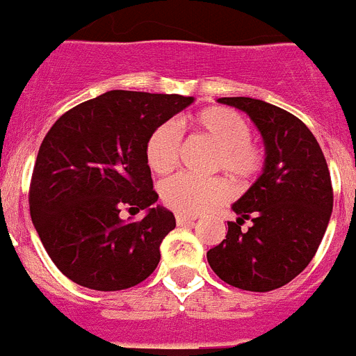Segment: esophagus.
Instances as JSON below:
<instances>
[{
	"label": "esophagus",
	"mask_w": 356,
	"mask_h": 356,
	"mask_svg": "<svg viewBox=\"0 0 356 356\" xmlns=\"http://www.w3.org/2000/svg\"><path fill=\"white\" fill-rule=\"evenodd\" d=\"M196 221V216H187V213H176V222L178 225H188V222Z\"/></svg>",
	"instance_id": "esophagus-1"
}]
</instances>
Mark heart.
Instances as JSON below:
<instances>
[{"label": "heart", "instance_id": "b5f03b06", "mask_svg": "<svg viewBox=\"0 0 356 356\" xmlns=\"http://www.w3.org/2000/svg\"><path fill=\"white\" fill-rule=\"evenodd\" d=\"M197 130L219 146L216 165L235 178L248 180L262 168V149L250 139V124L235 110L212 106L196 115ZM181 155V131L172 121L156 128L146 144V160L151 171L168 175L178 165ZM163 203L172 210L196 216L225 203L232 187L222 178H197L193 175L171 176L160 185Z\"/></svg>", "mask_w": 356, "mask_h": 356}]
</instances>
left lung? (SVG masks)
Wrapping results in <instances>:
<instances>
[{
	"mask_svg": "<svg viewBox=\"0 0 356 356\" xmlns=\"http://www.w3.org/2000/svg\"><path fill=\"white\" fill-rule=\"evenodd\" d=\"M250 115L266 149L262 175L235 201L237 221L207 253L212 271L242 291L284 287L314 259L328 228L333 191L312 131L287 110L253 97H219ZM250 218L252 226L241 230Z\"/></svg>",
	"mask_w": 356,
	"mask_h": 356,
	"instance_id": "1",
	"label": "left lung"
}]
</instances>
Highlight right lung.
Returning <instances> with one entry per match:
<instances>
[{
  "mask_svg": "<svg viewBox=\"0 0 356 356\" xmlns=\"http://www.w3.org/2000/svg\"><path fill=\"white\" fill-rule=\"evenodd\" d=\"M193 96L108 90L56 119L37 155L30 213L58 269L81 287L122 291L160 262L175 229L172 212L155 205L146 144ZM146 209L140 222L118 213Z\"/></svg>",
  "mask_w": 356,
  "mask_h": 356,
  "instance_id": "obj_1",
  "label": "right lung"
}]
</instances>
